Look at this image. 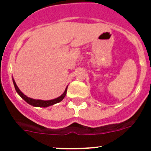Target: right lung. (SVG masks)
Returning a JSON list of instances; mask_svg holds the SVG:
<instances>
[{
  "label": "right lung",
  "mask_w": 151,
  "mask_h": 151,
  "mask_svg": "<svg viewBox=\"0 0 151 151\" xmlns=\"http://www.w3.org/2000/svg\"><path fill=\"white\" fill-rule=\"evenodd\" d=\"M13 85H14V87H15L16 91L18 93L19 95L20 96L22 99L26 101V102H27L29 104L32 105V106H36V107H47V106H52V105L55 104H57V103L60 102L61 101H63V99L64 97H65V96H66V91H67V87H66V89H65V91H64L63 93V94H61L60 97H57V98H55V99L49 100V101L36 100V99H33V98H31V97H27L26 95H25V94H24L23 93H22V92L19 90V88H18V86L17 85V84H16V82L14 81L13 78Z\"/></svg>",
  "instance_id": "right-lung-1"
}]
</instances>
